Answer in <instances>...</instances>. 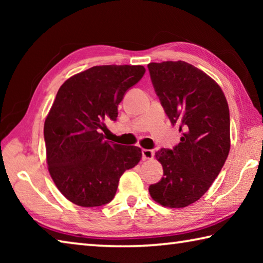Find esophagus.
I'll return each mask as SVG.
<instances>
[{
    "instance_id": "esophagus-1",
    "label": "esophagus",
    "mask_w": 263,
    "mask_h": 263,
    "mask_svg": "<svg viewBox=\"0 0 263 263\" xmlns=\"http://www.w3.org/2000/svg\"><path fill=\"white\" fill-rule=\"evenodd\" d=\"M142 159L144 160H151L154 157V151L153 149H142Z\"/></svg>"
}]
</instances>
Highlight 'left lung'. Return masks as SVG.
Segmentation results:
<instances>
[{
  "mask_svg": "<svg viewBox=\"0 0 263 263\" xmlns=\"http://www.w3.org/2000/svg\"><path fill=\"white\" fill-rule=\"evenodd\" d=\"M147 67L164 112L182 135L173 149L155 153L163 176L148 191L163 206L184 208L206 193L229 157V104L220 87L188 62H152Z\"/></svg>",
  "mask_w": 263,
  "mask_h": 263,
  "instance_id": "left-lung-1",
  "label": "left lung"
}]
</instances>
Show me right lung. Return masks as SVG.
<instances>
[{"label":"right lung","mask_w":263,"mask_h":263,"mask_svg":"<svg viewBox=\"0 0 263 263\" xmlns=\"http://www.w3.org/2000/svg\"><path fill=\"white\" fill-rule=\"evenodd\" d=\"M142 66H94L60 87L44 125L48 172L60 193L84 208L112 201L141 149L104 140L101 130L118 117L125 92L144 77Z\"/></svg>","instance_id":"add662e5"}]
</instances>
